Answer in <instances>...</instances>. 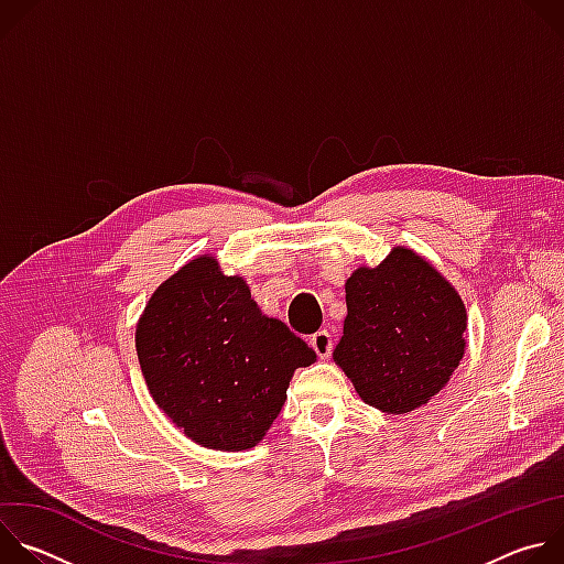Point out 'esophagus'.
<instances>
[{"mask_svg": "<svg viewBox=\"0 0 564 564\" xmlns=\"http://www.w3.org/2000/svg\"><path fill=\"white\" fill-rule=\"evenodd\" d=\"M310 346H312V350L321 357V359H328L330 357V352H333V335L328 333V330H318V333H314L312 337H310Z\"/></svg>", "mask_w": 564, "mask_h": 564, "instance_id": "34e87169", "label": "esophagus"}]
</instances>
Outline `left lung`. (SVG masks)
<instances>
[{"label":"left lung","mask_w":564,"mask_h":564,"mask_svg":"<svg viewBox=\"0 0 564 564\" xmlns=\"http://www.w3.org/2000/svg\"><path fill=\"white\" fill-rule=\"evenodd\" d=\"M348 316L333 357L368 406L411 413L433 399L464 357L466 307L417 252L392 248L346 281Z\"/></svg>","instance_id":"1"}]
</instances>
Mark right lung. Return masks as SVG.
Listing matches in <instances>:
<instances>
[{"label": "right lung", "mask_w": 564, "mask_h": 564, "mask_svg": "<svg viewBox=\"0 0 564 564\" xmlns=\"http://www.w3.org/2000/svg\"><path fill=\"white\" fill-rule=\"evenodd\" d=\"M138 361L155 404L214 451L257 446L279 417L296 368L316 361L248 283L203 254L160 285L135 326Z\"/></svg>", "instance_id": "1"}]
</instances>
